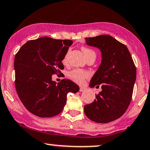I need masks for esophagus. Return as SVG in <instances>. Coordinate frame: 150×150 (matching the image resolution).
I'll return each mask as SVG.
<instances>
[{
  "mask_svg": "<svg viewBox=\"0 0 150 150\" xmlns=\"http://www.w3.org/2000/svg\"><path fill=\"white\" fill-rule=\"evenodd\" d=\"M86 90V88L82 87V86H80V92H84V91H85Z\"/></svg>",
  "mask_w": 150,
  "mask_h": 150,
  "instance_id": "esophagus-1",
  "label": "esophagus"
}]
</instances>
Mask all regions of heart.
Listing matches in <instances>:
<instances>
[{"mask_svg": "<svg viewBox=\"0 0 150 150\" xmlns=\"http://www.w3.org/2000/svg\"><path fill=\"white\" fill-rule=\"evenodd\" d=\"M81 50H82V51L83 52V53H84V54L86 59H89V57H93V56H95L96 57L95 52L93 50H91V49L86 47H82L81 48ZM70 49H68V51L66 52V54L64 57V59H63V63L64 64H66L67 63L68 58L70 54ZM69 77L74 82L78 83V84H82V83L84 82L85 79L89 77V73L87 71H86V70L82 69H74L69 73Z\"/></svg>", "mask_w": 150, "mask_h": 150, "instance_id": "obj_1", "label": "heart"}]
</instances>
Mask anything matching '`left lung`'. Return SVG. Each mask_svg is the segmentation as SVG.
<instances>
[{
  "label": "left lung",
  "mask_w": 150,
  "mask_h": 150,
  "mask_svg": "<svg viewBox=\"0 0 150 150\" xmlns=\"http://www.w3.org/2000/svg\"><path fill=\"white\" fill-rule=\"evenodd\" d=\"M86 45L101 52V64L90 81V86L102 91L86 105V116L93 122L105 124L124 115L129 107L136 78V68L125 45L109 35L86 38Z\"/></svg>",
  "instance_id": "8db88e82"
}]
</instances>
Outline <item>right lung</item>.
I'll list each match as a JSON object with an SVG mask.
<instances>
[{
  "instance_id": "obj_1",
  "label": "right lung",
  "mask_w": 150,
  "mask_h": 150,
  "mask_svg": "<svg viewBox=\"0 0 150 150\" xmlns=\"http://www.w3.org/2000/svg\"><path fill=\"white\" fill-rule=\"evenodd\" d=\"M70 40L42 37L25 43L14 57L15 87L25 108L40 117H52L64 109L68 92L80 87L70 80L52 81V75L61 73L63 59Z\"/></svg>"
}]
</instances>
